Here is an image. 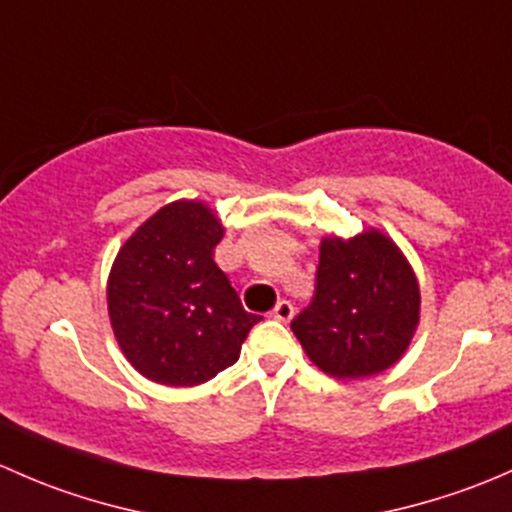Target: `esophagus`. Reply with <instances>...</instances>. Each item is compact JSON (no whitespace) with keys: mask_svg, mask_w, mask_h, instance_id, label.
Instances as JSON below:
<instances>
[{"mask_svg":"<svg viewBox=\"0 0 512 512\" xmlns=\"http://www.w3.org/2000/svg\"><path fill=\"white\" fill-rule=\"evenodd\" d=\"M271 315H273V318H276V320H281V323H288V320H291L293 315H295L293 303H291V300H278L276 308H273Z\"/></svg>","mask_w":512,"mask_h":512,"instance_id":"34e87169","label":"esophagus"}]
</instances>
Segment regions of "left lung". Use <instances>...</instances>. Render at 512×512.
Listing matches in <instances>:
<instances>
[{
	"label": "left lung",
	"instance_id": "obj_1",
	"mask_svg": "<svg viewBox=\"0 0 512 512\" xmlns=\"http://www.w3.org/2000/svg\"><path fill=\"white\" fill-rule=\"evenodd\" d=\"M419 283L392 239L367 229L320 244L315 295L291 330L305 355L337 379L372 377L394 365L419 325Z\"/></svg>",
	"mask_w": 512,
	"mask_h": 512
}]
</instances>
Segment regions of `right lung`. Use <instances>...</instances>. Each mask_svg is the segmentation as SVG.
Masks as SVG:
<instances>
[{
  "label": "right lung",
  "instance_id": "1",
  "mask_svg": "<svg viewBox=\"0 0 512 512\" xmlns=\"http://www.w3.org/2000/svg\"><path fill=\"white\" fill-rule=\"evenodd\" d=\"M224 236L202 202H172L152 214L115 256L108 315L115 340L142 377L167 387L209 382L239 360L261 315L214 263Z\"/></svg>",
  "mask_w": 512,
  "mask_h": 512
}]
</instances>
